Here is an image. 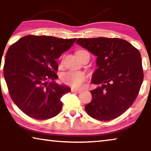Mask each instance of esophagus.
I'll return each mask as SVG.
<instances>
[{
	"instance_id": "obj_1",
	"label": "esophagus",
	"mask_w": 151,
	"mask_h": 151,
	"mask_svg": "<svg viewBox=\"0 0 151 151\" xmlns=\"http://www.w3.org/2000/svg\"><path fill=\"white\" fill-rule=\"evenodd\" d=\"M71 92L72 93H81L82 91L81 90H77V89H74V88H72L71 89Z\"/></svg>"
}]
</instances>
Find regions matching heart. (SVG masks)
Returning a JSON list of instances; mask_svg holds the SVG:
<instances>
[{
    "mask_svg": "<svg viewBox=\"0 0 151 151\" xmlns=\"http://www.w3.org/2000/svg\"><path fill=\"white\" fill-rule=\"evenodd\" d=\"M81 51H83V50L77 51L76 53ZM86 78L85 74L80 71H68L63 73L60 76V79L63 83L73 88L80 87L86 81Z\"/></svg>",
    "mask_w": 151,
    "mask_h": 151,
    "instance_id": "b5f03b06",
    "label": "heart"
}]
</instances>
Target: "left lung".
<instances>
[{
	"instance_id": "1",
	"label": "left lung",
	"mask_w": 151,
	"mask_h": 151,
	"mask_svg": "<svg viewBox=\"0 0 151 151\" xmlns=\"http://www.w3.org/2000/svg\"><path fill=\"white\" fill-rule=\"evenodd\" d=\"M76 43L97 57L92 83L101 86L91 91L93 98L85 107L86 113L99 121L117 118L139 94L144 78L140 52L119 38H80Z\"/></svg>"
}]
</instances>
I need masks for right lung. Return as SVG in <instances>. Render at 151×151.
Segmentation results:
<instances>
[{
    "mask_svg": "<svg viewBox=\"0 0 151 151\" xmlns=\"http://www.w3.org/2000/svg\"><path fill=\"white\" fill-rule=\"evenodd\" d=\"M76 40L28 35L10 46L5 56L4 77L12 101L27 115L43 120L60 112L61 97L70 88L47 81L58 78L55 60Z\"/></svg>",
    "mask_w": 151,
    "mask_h": 151,
    "instance_id": "add662e5",
    "label": "right lung"
}]
</instances>
